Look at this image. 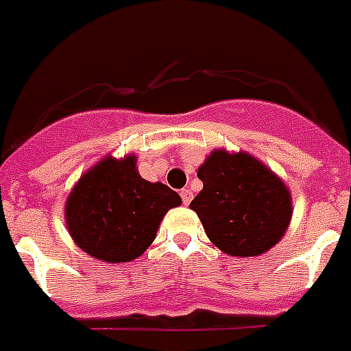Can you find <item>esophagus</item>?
<instances>
[{"label":"esophagus","instance_id":"esophagus-1","mask_svg":"<svg viewBox=\"0 0 351 351\" xmlns=\"http://www.w3.org/2000/svg\"><path fill=\"white\" fill-rule=\"evenodd\" d=\"M181 197H183V204L189 205L192 199V191H189V189H183V191H181Z\"/></svg>","mask_w":351,"mask_h":351}]
</instances>
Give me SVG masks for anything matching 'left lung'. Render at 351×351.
<instances>
[{"label": "left lung", "mask_w": 351, "mask_h": 351, "mask_svg": "<svg viewBox=\"0 0 351 351\" xmlns=\"http://www.w3.org/2000/svg\"><path fill=\"white\" fill-rule=\"evenodd\" d=\"M204 189L191 202L223 254L255 257L278 244L292 218L285 181L246 152L213 149L197 168Z\"/></svg>", "instance_id": "left-lung-1"}]
</instances>
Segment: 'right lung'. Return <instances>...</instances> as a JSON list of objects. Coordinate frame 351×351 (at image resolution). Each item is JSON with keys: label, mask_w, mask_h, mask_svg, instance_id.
<instances>
[{"label": "right lung", "mask_w": 351, "mask_h": 351, "mask_svg": "<svg viewBox=\"0 0 351 351\" xmlns=\"http://www.w3.org/2000/svg\"><path fill=\"white\" fill-rule=\"evenodd\" d=\"M179 205L178 192L142 178L136 155H107L73 185L64 220L72 241L86 255L129 263L152 246L165 215Z\"/></svg>", "instance_id": "1"}]
</instances>
